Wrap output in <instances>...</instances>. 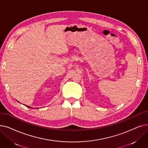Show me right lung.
<instances>
[{
	"label": "right lung",
	"instance_id": "obj_1",
	"mask_svg": "<svg viewBox=\"0 0 148 148\" xmlns=\"http://www.w3.org/2000/svg\"><path fill=\"white\" fill-rule=\"evenodd\" d=\"M26 106H27V107H28V108H31V107H30V106H27V105H26Z\"/></svg>",
	"mask_w": 148,
	"mask_h": 148
}]
</instances>
